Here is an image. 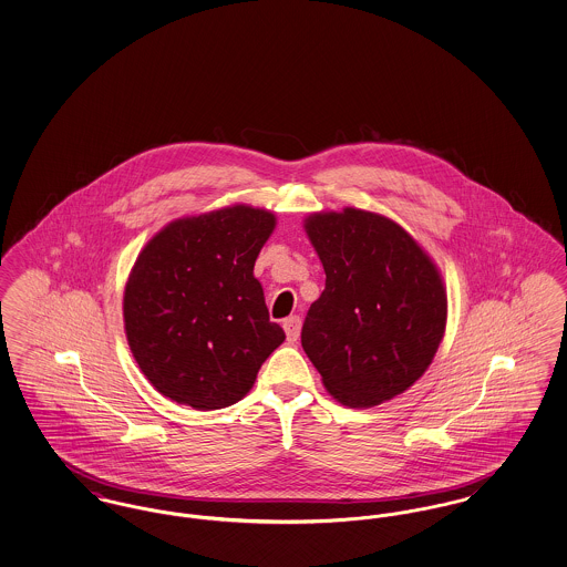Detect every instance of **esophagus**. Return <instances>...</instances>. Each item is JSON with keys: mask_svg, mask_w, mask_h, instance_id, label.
I'll return each instance as SVG.
<instances>
[{"mask_svg": "<svg viewBox=\"0 0 567 567\" xmlns=\"http://www.w3.org/2000/svg\"><path fill=\"white\" fill-rule=\"evenodd\" d=\"M282 327H285V331H287L289 342H296L297 338H299V329H301V319H299L297 315H293V317H289V319L282 321Z\"/></svg>", "mask_w": 567, "mask_h": 567, "instance_id": "1", "label": "esophagus"}]
</instances>
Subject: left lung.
<instances>
[{"label": "left lung", "mask_w": 567, "mask_h": 567, "mask_svg": "<svg viewBox=\"0 0 567 567\" xmlns=\"http://www.w3.org/2000/svg\"><path fill=\"white\" fill-rule=\"evenodd\" d=\"M303 227L327 276L301 327L303 351L340 404L393 400L425 374L444 338L442 274L386 216L344 208Z\"/></svg>", "instance_id": "8db88e82"}]
</instances>
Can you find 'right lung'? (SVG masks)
<instances>
[{
	"instance_id": "add662e5",
	"label": "right lung",
	"mask_w": 567,
	"mask_h": 567,
	"mask_svg": "<svg viewBox=\"0 0 567 567\" xmlns=\"http://www.w3.org/2000/svg\"><path fill=\"white\" fill-rule=\"evenodd\" d=\"M274 227L270 210L236 204L172 220L137 255L123 297L125 333L142 374L172 402H240L285 342L252 274Z\"/></svg>"
}]
</instances>
